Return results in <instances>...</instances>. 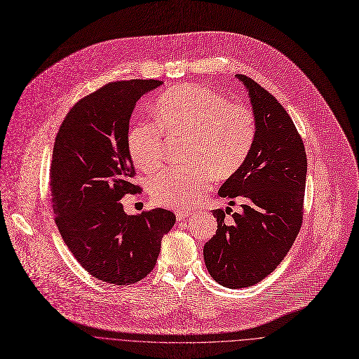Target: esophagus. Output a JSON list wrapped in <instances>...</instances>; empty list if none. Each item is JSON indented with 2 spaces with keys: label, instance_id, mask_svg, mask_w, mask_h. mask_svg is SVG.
<instances>
[{
  "label": "esophagus",
  "instance_id": "1",
  "mask_svg": "<svg viewBox=\"0 0 359 359\" xmlns=\"http://www.w3.org/2000/svg\"><path fill=\"white\" fill-rule=\"evenodd\" d=\"M175 215H177V221L181 222V221L189 218V215H192V212H191V210H185V209L182 210V209H181V210H177Z\"/></svg>",
  "mask_w": 359,
  "mask_h": 359
}]
</instances>
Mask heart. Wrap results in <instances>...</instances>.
Masks as SVG:
<instances>
[{
    "label": "heart",
    "instance_id": "obj_1",
    "mask_svg": "<svg viewBox=\"0 0 359 359\" xmlns=\"http://www.w3.org/2000/svg\"><path fill=\"white\" fill-rule=\"evenodd\" d=\"M153 123L134 124L127 134L133 164L156 170L164 158L165 141L184 137L185 167H168L149 182L153 199L163 206L182 209L198 203L210 188L213 175L222 180L245 163L256 135L253 110L231 103L219 93L196 83L165 90L156 103Z\"/></svg>",
    "mask_w": 359,
    "mask_h": 359
}]
</instances>
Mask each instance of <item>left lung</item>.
<instances>
[{
  "label": "left lung",
  "mask_w": 359,
  "mask_h": 359,
  "mask_svg": "<svg viewBox=\"0 0 359 359\" xmlns=\"http://www.w3.org/2000/svg\"><path fill=\"white\" fill-rule=\"evenodd\" d=\"M236 78L248 90L256 135L245 163L218 194L243 201L242 212L228 224V208L213 210L217 235L203 246L210 277L231 289L262 281L287 255L303 222L307 175L304 144L287 111L250 78Z\"/></svg>",
  "instance_id": "left-lung-1"
}]
</instances>
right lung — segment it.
Masks as SVG:
<instances>
[{
  "label": "right lung",
  "mask_w": 359,
  "mask_h": 359,
  "mask_svg": "<svg viewBox=\"0 0 359 359\" xmlns=\"http://www.w3.org/2000/svg\"><path fill=\"white\" fill-rule=\"evenodd\" d=\"M161 85L133 79L103 86L70 109L55 140L49 185L60 236L83 269L116 285L154 269L175 224L171 210L127 215L118 202L140 189L131 184L130 117L138 99Z\"/></svg>",
  "instance_id": "add662e5"
}]
</instances>
